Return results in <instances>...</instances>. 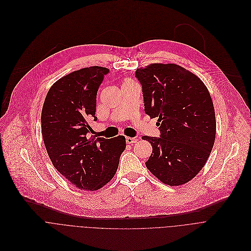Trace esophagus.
<instances>
[{
  "label": "esophagus",
  "instance_id": "obj_1",
  "mask_svg": "<svg viewBox=\"0 0 251 251\" xmlns=\"http://www.w3.org/2000/svg\"><path fill=\"white\" fill-rule=\"evenodd\" d=\"M126 143L128 144H132V143H135L138 139L136 137H130V136H126Z\"/></svg>",
  "mask_w": 251,
  "mask_h": 251
}]
</instances>
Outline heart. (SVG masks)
<instances>
[{
  "label": "heart",
  "instance_id": "1",
  "mask_svg": "<svg viewBox=\"0 0 251 251\" xmlns=\"http://www.w3.org/2000/svg\"><path fill=\"white\" fill-rule=\"evenodd\" d=\"M125 83H134V82H133V81H132V80H129V79H126V81H125ZM125 83H124V84H125Z\"/></svg>",
  "mask_w": 251,
  "mask_h": 251
}]
</instances>
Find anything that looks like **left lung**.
<instances>
[{"mask_svg": "<svg viewBox=\"0 0 251 251\" xmlns=\"http://www.w3.org/2000/svg\"><path fill=\"white\" fill-rule=\"evenodd\" d=\"M144 111L158 118L160 137L144 135L152 153L147 169L169 186L191 181L205 166L216 138V115L203 81L180 65L153 63L136 69Z\"/></svg>", "mask_w": 251, "mask_h": 251, "instance_id": "1", "label": "left lung"}]
</instances>
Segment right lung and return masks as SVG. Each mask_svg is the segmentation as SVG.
I'll return each instance as SVG.
<instances>
[{
    "label": "right lung",
    "mask_w": 251,
    "mask_h": 251,
    "mask_svg": "<svg viewBox=\"0 0 251 251\" xmlns=\"http://www.w3.org/2000/svg\"><path fill=\"white\" fill-rule=\"evenodd\" d=\"M109 69L91 66L74 71L50 87L41 112L47 154L57 171L81 190L96 191L115 176L126 137H89L97 119L96 98Z\"/></svg>",
    "instance_id": "add662e5"
}]
</instances>
